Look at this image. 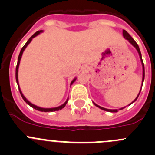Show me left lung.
<instances>
[{
    "mask_svg": "<svg viewBox=\"0 0 155 155\" xmlns=\"http://www.w3.org/2000/svg\"><path fill=\"white\" fill-rule=\"evenodd\" d=\"M123 36H124V38H125V39H127V40H128V42H130V44L134 46L135 48H136L137 51H138L139 55H140V60H141L142 66H143V81H142V82H143V83H142V87H143V81H144V78H145V68H144V63H143V59H142V55H141V52H140V48H139V46H138V45H137V43L134 41V39L133 38H132L131 36H130V34H129V33H127V32L126 31V30H123ZM141 89H142V87H141V89H140V92H139V94H138V95H137V97L136 98H135L134 100L133 101H132V103H134V101H136V100L137 99V98H138L139 95H140V92H141ZM93 103H94V102H93ZM132 103H130L129 105L131 104ZM94 104H95L96 107H99L100 109L103 110H105V111H108V112L116 113V112H117V111H118V110H109V109H106V108H104V107H102L98 106V104H95V103H94ZM124 108H125V107H124ZM122 109H123V108H121L120 110H122Z\"/></svg>",
    "mask_w": 155,
    "mask_h": 155,
    "instance_id": "left-lung-1",
    "label": "left lung"
}]
</instances>
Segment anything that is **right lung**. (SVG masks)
Segmentation results:
<instances>
[{
	"label": "right lung",
	"instance_id": "obj_1",
	"mask_svg": "<svg viewBox=\"0 0 155 155\" xmlns=\"http://www.w3.org/2000/svg\"><path fill=\"white\" fill-rule=\"evenodd\" d=\"M42 30H39V31H37V32H36V33H35L34 34H33V36H32L31 37H30L29 39H28V42H26V44H25V45L23 46V48H21V51H20V54H19V55H18V63H17L16 68H15V79H16V82H17V84H18V89H19V92H20V93H21V97H22V98H23V99H24V101H25V102H26V103L28 104V105H30V106L31 107L34 108L35 110H39V111H41V112H54V111H57V110H62V109H63V108L65 106H66V104H67V102H68V99H67V100H66V101L65 102V103L63 104L60 105V106L57 107H54V108H42V107H38V106H36V105H34V104H32V103H30V102L29 101H28V100L27 99V98H25V96H24V95H23V94H22L21 91V89H20V87H19V85H18V70L19 63H20V60H21V58L22 54H23L24 51H25V49L26 48V47H27V46L28 45V44H30V42H31V40H32V39H33V38L36 37V36H37V35H39V33H42ZM76 81V78H74V79L72 81H71V84H72L73 83H74V81Z\"/></svg>",
	"mask_w": 155,
	"mask_h": 155
}]
</instances>
